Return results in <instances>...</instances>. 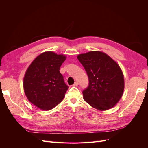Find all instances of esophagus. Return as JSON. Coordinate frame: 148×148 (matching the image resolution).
<instances>
[{
  "label": "esophagus",
  "mask_w": 148,
  "mask_h": 148,
  "mask_svg": "<svg viewBox=\"0 0 148 148\" xmlns=\"http://www.w3.org/2000/svg\"><path fill=\"white\" fill-rule=\"evenodd\" d=\"M78 85V82H75V83L73 84V86H77Z\"/></svg>",
  "instance_id": "obj_1"
}]
</instances>
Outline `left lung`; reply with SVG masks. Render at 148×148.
Returning a JSON list of instances; mask_svg holds the SVG:
<instances>
[{"label": "left lung", "instance_id": "1", "mask_svg": "<svg viewBox=\"0 0 148 148\" xmlns=\"http://www.w3.org/2000/svg\"><path fill=\"white\" fill-rule=\"evenodd\" d=\"M77 58L89 78V86L83 91L84 100L99 110L112 108L124 91V77L118 64L101 51L81 53Z\"/></svg>", "mask_w": 148, "mask_h": 148}]
</instances>
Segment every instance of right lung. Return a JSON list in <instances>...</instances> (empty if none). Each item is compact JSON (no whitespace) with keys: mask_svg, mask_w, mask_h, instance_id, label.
<instances>
[{"mask_svg":"<svg viewBox=\"0 0 148 148\" xmlns=\"http://www.w3.org/2000/svg\"><path fill=\"white\" fill-rule=\"evenodd\" d=\"M66 58L63 54L44 52L26 70L23 83L25 95L40 109L51 110L64 99L69 86L59 70Z\"/></svg>","mask_w":148,"mask_h":148,"instance_id":"right-lung-1","label":"right lung"}]
</instances>
